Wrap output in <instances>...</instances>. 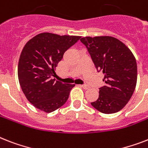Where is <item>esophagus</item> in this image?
Returning <instances> with one entry per match:
<instances>
[{
    "label": "esophagus",
    "instance_id": "obj_1",
    "mask_svg": "<svg viewBox=\"0 0 148 148\" xmlns=\"http://www.w3.org/2000/svg\"><path fill=\"white\" fill-rule=\"evenodd\" d=\"M80 86L84 89H88L89 88V86H87V85H80Z\"/></svg>",
    "mask_w": 148,
    "mask_h": 148
}]
</instances>
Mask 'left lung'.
I'll use <instances>...</instances> for the list:
<instances>
[{"instance_id":"1","label":"left lung","mask_w":148,"mask_h":148,"mask_svg":"<svg viewBox=\"0 0 148 148\" xmlns=\"http://www.w3.org/2000/svg\"><path fill=\"white\" fill-rule=\"evenodd\" d=\"M80 42L86 47L95 67L104 74L105 85L91 105L100 112L112 114L125 107L137 83V63L128 47L112 36H86Z\"/></svg>"}]
</instances>
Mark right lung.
Segmentation results:
<instances>
[{
	"mask_svg": "<svg viewBox=\"0 0 148 148\" xmlns=\"http://www.w3.org/2000/svg\"><path fill=\"white\" fill-rule=\"evenodd\" d=\"M80 38L42 32L23 47L18 64L19 82L26 99L41 111L51 112L68 100L75 85L55 81L51 77L64 53Z\"/></svg>",
	"mask_w": 148,
	"mask_h": 148,
	"instance_id": "obj_1",
	"label": "right lung"
}]
</instances>
